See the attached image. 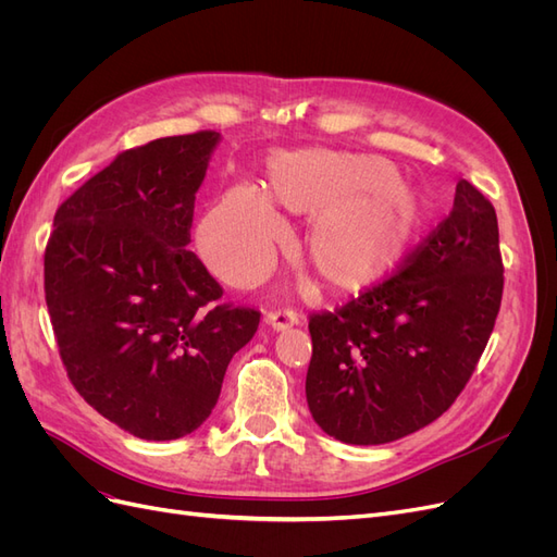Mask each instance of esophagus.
<instances>
[{
  "instance_id": "esophagus-1",
  "label": "esophagus",
  "mask_w": 557,
  "mask_h": 557,
  "mask_svg": "<svg viewBox=\"0 0 557 557\" xmlns=\"http://www.w3.org/2000/svg\"><path fill=\"white\" fill-rule=\"evenodd\" d=\"M299 323V315L293 311H274L267 315V325L272 327L274 332H283V330H290Z\"/></svg>"
}]
</instances>
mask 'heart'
Returning <instances> with one entry per match:
<instances>
[{"instance_id": "heart-1", "label": "heart", "mask_w": 557, "mask_h": 557, "mask_svg": "<svg viewBox=\"0 0 557 557\" xmlns=\"http://www.w3.org/2000/svg\"><path fill=\"white\" fill-rule=\"evenodd\" d=\"M307 215L301 256L336 293H356L391 276L425 237L428 195L376 156L327 148L281 150L267 166L264 193L227 188L199 225V252L232 285L258 283L288 237L281 213Z\"/></svg>"}]
</instances>
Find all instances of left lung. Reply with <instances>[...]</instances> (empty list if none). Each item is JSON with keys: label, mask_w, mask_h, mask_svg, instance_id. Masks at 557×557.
I'll return each instance as SVG.
<instances>
[{"label": "left lung", "mask_w": 557, "mask_h": 557, "mask_svg": "<svg viewBox=\"0 0 557 557\" xmlns=\"http://www.w3.org/2000/svg\"><path fill=\"white\" fill-rule=\"evenodd\" d=\"M504 267L497 213L469 181L399 272L309 320L307 401L344 444L379 446L440 418L491 339Z\"/></svg>", "instance_id": "1"}]
</instances>
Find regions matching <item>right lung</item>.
I'll use <instances>...</instances> for the list:
<instances>
[{"instance_id": "obj_1", "label": "right lung", "mask_w": 557, "mask_h": 557, "mask_svg": "<svg viewBox=\"0 0 557 557\" xmlns=\"http://www.w3.org/2000/svg\"><path fill=\"white\" fill-rule=\"evenodd\" d=\"M218 132L125 150L58 209L44 258L46 305L78 395L121 430L172 442L211 416L260 313L185 246Z\"/></svg>"}]
</instances>
